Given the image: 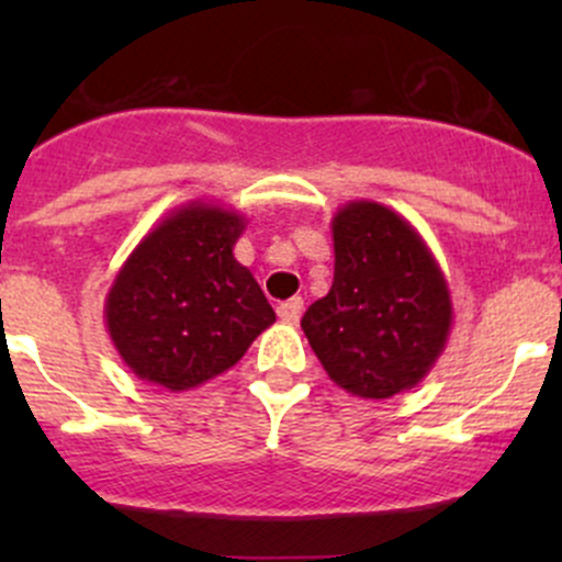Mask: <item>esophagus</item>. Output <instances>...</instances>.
Here are the masks:
<instances>
[{
  "instance_id": "1",
  "label": "esophagus",
  "mask_w": 562,
  "mask_h": 562,
  "mask_svg": "<svg viewBox=\"0 0 562 562\" xmlns=\"http://www.w3.org/2000/svg\"><path fill=\"white\" fill-rule=\"evenodd\" d=\"M304 313V299L302 296H293L288 299V302H282L280 307H277V315H280L282 323H299V317Z\"/></svg>"
}]
</instances>
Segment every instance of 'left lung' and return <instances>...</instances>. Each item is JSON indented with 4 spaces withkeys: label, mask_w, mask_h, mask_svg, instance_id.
Here are the masks:
<instances>
[{
    "label": "left lung",
    "mask_w": 562,
    "mask_h": 562,
    "mask_svg": "<svg viewBox=\"0 0 562 562\" xmlns=\"http://www.w3.org/2000/svg\"><path fill=\"white\" fill-rule=\"evenodd\" d=\"M331 236V291L302 317L323 370L361 400L416 389L454 321L438 260L405 217L375 201L337 209Z\"/></svg>",
    "instance_id": "obj_1"
}]
</instances>
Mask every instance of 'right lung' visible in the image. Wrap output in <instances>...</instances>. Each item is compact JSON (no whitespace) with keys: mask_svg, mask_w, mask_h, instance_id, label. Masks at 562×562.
<instances>
[{"mask_svg":"<svg viewBox=\"0 0 562 562\" xmlns=\"http://www.w3.org/2000/svg\"><path fill=\"white\" fill-rule=\"evenodd\" d=\"M247 220L192 201L130 252L105 296L113 348L140 381L190 391L236 364L277 321L252 271L234 258Z\"/></svg>","mask_w":562,"mask_h":562,"instance_id":"1","label":"right lung"}]
</instances>
